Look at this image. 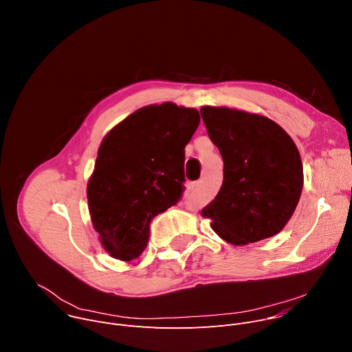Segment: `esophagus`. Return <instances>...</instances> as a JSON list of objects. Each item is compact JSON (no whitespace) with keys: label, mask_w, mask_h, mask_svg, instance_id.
I'll return each mask as SVG.
<instances>
[{"label":"esophagus","mask_w":352,"mask_h":352,"mask_svg":"<svg viewBox=\"0 0 352 352\" xmlns=\"http://www.w3.org/2000/svg\"><path fill=\"white\" fill-rule=\"evenodd\" d=\"M195 186H196V185H195Z\"/></svg>","instance_id":"34e87169"}]
</instances>
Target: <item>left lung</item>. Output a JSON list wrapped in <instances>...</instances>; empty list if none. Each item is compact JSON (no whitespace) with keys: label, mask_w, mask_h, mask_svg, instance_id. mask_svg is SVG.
Returning a JSON list of instances; mask_svg holds the SVG:
<instances>
[{"label":"left lung","mask_w":352,"mask_h":352,"mask_svg":"<svg viewBox=\"0 0 352 352\" xmlns=\"http://www.w3.org/2000/svg\"><path fill=\"white\" fill-rule=\"evenodd\" d=\"M209 138L224 162L217 196L202 210L213 231L232 245L278 234L299 202L304 168L291 136L259 114L205 106Z\"/></svg>","instance_id":"1"}]
</instances>
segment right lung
<instances>
[{
	"label": "right lung",
	"instance_id": "1",
	"mask_svg": "<svg viewBox=\"0 0 352 352\" xmlns=\"http://www.w3.org/2000/svg\"><path fill=\"white\" fill-rule=\"evenodd\" d=\"M199 122L195 109L152 104L128 116L102 140L87 205L113 258L136 259L147 245L150 223L181 199L185 146Z\"/></svg>",
	"mask_w": 352,
	"mask_h": 352
}]
</instances>
